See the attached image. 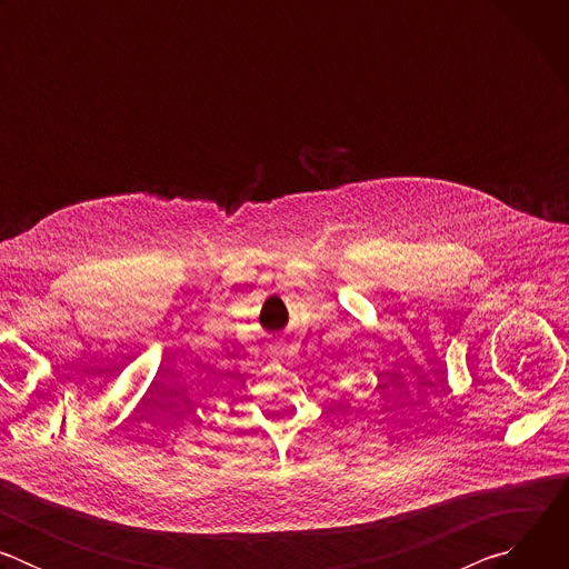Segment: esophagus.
Instances as JSON below:
<instances>
[{
	"label": "esophagus",
	"mask_w": 569,
	"mask_h": 569,
	"mask_svg": "<svg viewBox=\"0 0 569 569\" xmlns=\"http://www.w3.org/2000/svg\"><path fill=\"white\" fill-rule=\"evenodd\" d=\"M270 351H272L277 358H286V356H288V342H286V340H272V342H270Z\"/></svg>",
	"instance_id": "obj_1"
}]
</instances>
